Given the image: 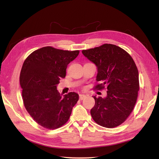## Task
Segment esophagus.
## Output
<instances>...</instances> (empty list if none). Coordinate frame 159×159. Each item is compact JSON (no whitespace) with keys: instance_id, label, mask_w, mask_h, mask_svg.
Here are the masks:
<instances>
[{"instance_id":"1","label":"esophagus","mask_w":159,"mask_h":159,"mask_svg":"<svg viewBox=\"0 0 159 159\" xmlns=\"http://www.w3.org/2000/svg\"><path fill=\"white\" fill-rule=\"evenodd\" d=\"M85 98H86V96H85V95H83V94H80V100H83V99H84Z\"/></svg>"}]
</instances>
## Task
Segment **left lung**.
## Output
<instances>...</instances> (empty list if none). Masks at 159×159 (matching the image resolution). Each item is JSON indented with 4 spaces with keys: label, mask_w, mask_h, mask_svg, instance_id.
Returning a JSON list of instances; mask_svg holds the SVG:
<instances>
[{
    "label": "left lung",
    "mask_w": 159,
    "mask_h": 159,
    "mask_svg": "<svg viewBox=\"0 0 159 159\" xmlns=\"http://www.w3.org/2000/svg\"><path fill=\"white\" fill-rule=\"evenodd\" d=\"M82 53L98 67L95 89L107 90L105 98L93 96L91 117L100 126L116 127L125 121L137 102L139 81L136 64L128 52L114 44H104Z\"/></svg>",
    "instance_id": "obj_1"
}]
</instances>
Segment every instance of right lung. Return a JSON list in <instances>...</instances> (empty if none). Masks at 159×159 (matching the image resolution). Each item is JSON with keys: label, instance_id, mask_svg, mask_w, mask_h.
Instances as JSON below:
<instances>
[{"label": "right lung", "instance_id": "obj_1", "mask_svg": "<svg viewBox=\"0 0 159 159\" xmlns=\"http://www.w3.org/2000/svg\"><path fill=\"white\" fill-rule=\"evenodd\" d=\"M79 53L46 46L34 51L24 61L20 74L23 103L40 126L56 129L69 120L79 95L70 92L61 98L57 85L66 77L67 66Z\"/></svg>", "mask_w": 159, "mask_h": 159}]
</instances>
